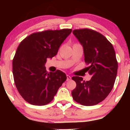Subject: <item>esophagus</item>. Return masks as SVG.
<instances>
[{
    "label": "esophagus",
    "mask_w": 130,
    "mask_h": 130,
    "mask_svg": "<svg viewBox=\"0 0 130 130\" xmlns=\"http://www.w3.org/2000/svg\"><path fill=\"white\" fill-rule=\"evenodd\" d=\"M71 77L70 76V75H67V80H71Z\"/></svg>",
    "instance_id": "34e87169"
}]
</instances>
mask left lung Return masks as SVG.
I'll return each instance as SVG.
<instances>
[{
  "label": "left lung",
  "mask_w": 130,
  "mask_h": 130,
  "mask_svg": "<svg viewBox=\"0 0 130 130\" xmlns=\"http://www.w3.org/2000/svg\"><path fill=\"white\" fill-rule=\"evenodd\" d=\"M73 34L82 44L87 71L92 77L85 81L73 76L76 87L71 92L75 101L84 106H93L103 101L114 87L118 63L112 44L100 33L89 29H76Z\"/></svg>",
  "instance_id": "left-lung-1"
}]
</instances>
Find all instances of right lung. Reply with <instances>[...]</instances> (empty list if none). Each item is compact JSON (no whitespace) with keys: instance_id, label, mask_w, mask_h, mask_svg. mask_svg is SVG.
Returning <instances> with one entry per match:
<instances>
[{"instance_id":"obj_1","label":"right lung","mask_w":130,"mask_h":130,"mask_svg":"<svg viewBox=\"0 0 130 130\" xmlns=\"http://www.w3.org/2000/svg\"><path fill=\"white\" fill-rule=\"evenodd\" d=\"M71 31L63 29L35 32L19 44L13 60V77L19 94L29 103H50L66 80L65 73L59 70L47 72L44 64L47 59L57 54Z\"/></svg>"}]
</instances>
